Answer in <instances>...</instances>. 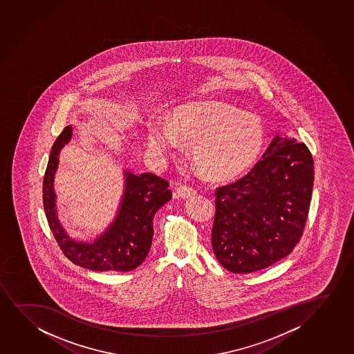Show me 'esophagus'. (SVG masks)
Instances as JSON below:
<instances>
[{
    "mask_svg": "<svg viewBox=\"0 0 354 354\" xmlns=\"http://www.w3.org/2000/svg\"><path fill=\"white\" fill-rule=\"evenodd\" d=\"M196 193H197V191L193 189V187H191V186L183 185V186H179L178 189H175L174 196L176 198L186 199V198L192 197Z\"/></svg>",
    "mask_w": 354,
    "mask_h": 354,
    "instance_id": "obj_1",
    "label": "esophagus"
}]
</instances>
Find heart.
Instances as JSON below:
<instances>
[{
    "mask_svg": "<svg viewBox=\"0 0 354 354\" xmlns=\"http://www.w3.org/2000/svg\"><path fill=\"white\" fill-rule=\"evenodd\" d=\"M264 127L257 115L222 102L181 106L169 124L152 122L147 145L157 156L179 147V139L192 144V160L205 174L228 180L256 161L264 144Z\"/></svg>",
    "mask_w": 354,
    "mask_h": 354,
    "instance_id": "b5f03b06",
    "label": "heart"
}]
</instances>
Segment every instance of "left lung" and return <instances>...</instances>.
Segmentation results:
<instances>
[{
	"label": "left lung",
	"mask_w": 354,
	"mask_h": 354,
	"mask_svg": "<svg viewBox=\"0 0 354 354\" xmlns=\"http://www.w3.org/2000/svg\"><path fill=\"white\" fill-rule=\"evenodd\" d=\"M313 187L308 147L275 137L248 174L216 189L212 245L218 262L248 274L288 256L303 236Z\"/></svg>",
	"instance_id": "obj_1"
}]
</instances>
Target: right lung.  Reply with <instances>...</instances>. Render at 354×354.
<instances>
[{"instance_id":"obj_1","label":"right lung","mask_w":354,"mask_h":354,"mask_svg":"<svg viewBox=\"0 0 354 354\" xmlns=\"http://www.w3.org/2000/svg\"><path fill=\"white\" fill-rule=\"evenodd\" d=\"M71 137L72 126L69 124L53 145L43 179V205L51 233L64 256L77 266L95 271L133 270L150 251L152 220L157 210L171 198L169 183L152 173L137 175L126 171V189L119 214L106 233L92 243L69 239L56 217L53 183L59 152Z\"/></svg>"}]
</instances>
